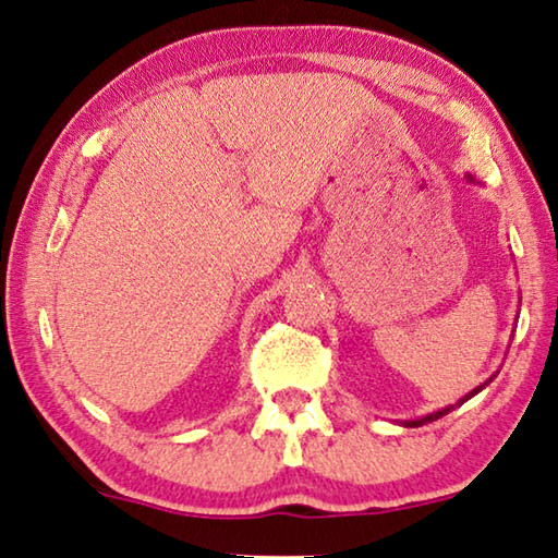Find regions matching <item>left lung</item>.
Returning a JSON list of instances; mask_svg holds the SVG:
<instances>
[{
	"mask_svg": "<svg viewBox=\"0 0 558 558\" xmlns=\"http://www.w3.org/2000/svg\"><path fill=\"white\" fill-rule=\"evenodd\" d=\"M465 178H469V182H475L471 175H465ZM495 376H498V373H495ZM495 376H490L488 380H485V383H481L478 385V388H473L469 395H463V398L459 400V402H456V404H447V408H441V410H437V412H429V414H424V417H417V420H404L402 422V427H422V424H429V422H437L439 417H444V414H449L451 410H456V408H461V404L465 402V400H471L473 398V395H478L483 388H488V385L493 383V378Z\"/></svg>",
	"mask_w": 558,
	"mask_h": 558,
	"instance_id": "obj_1",
	"label": "left lung"
}]
</instances>
